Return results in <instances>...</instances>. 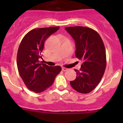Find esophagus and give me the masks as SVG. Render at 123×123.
I'll return each instance as SVG.
<instances>
[{
  "instance_id": "1",
  "label": "esophagus",
  "mask_w": 123,
  "mask_h": 123,
  "mask_svg": "<svg viewBox=\"0 0 123 123\" xmlns=\"http://www.w3.org/2000/svg\"><path fill=\"white\" fill-rule=\"evenodd\" d=\"M62 70H63V71H68V68H64V67H63V68H62Z\"/></svg>"
}]
</instances>
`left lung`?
<instances>
[{
  "instance_id": "1",
  "label": "left lung",
  "mask_w": 123,
  "mask_h": 123,
  "mask_svg": "<svg viewBox=\"0 0 123 123\" xmlns=\"http://www.w3.org/2000/svg\"><path fill=\"white\" fill-rule=\"evenodd\" d=\"M75 42L76 57L82 62L77 76L70 85L75 91L87 94L96 87L101 81L106 68L105 45L98 32L88 27L65 28Z\"/></svg>"
}]
</instances>
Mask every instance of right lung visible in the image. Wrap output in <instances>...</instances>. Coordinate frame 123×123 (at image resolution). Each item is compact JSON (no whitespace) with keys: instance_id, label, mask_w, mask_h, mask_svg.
<instances>
[{"instance_id":"add662e5","label":"right lung","mask_w":123,"mask_h":123,"mask_svg":"<svg viewBox=\"0 0 123 123\" xmlns=\"http://www.w3.org/2000/svg\"><path fill=\"white\" fill-rule=\"evenodd\" d=\"M59 28L49 27L32 29L25 36L19 44L17 62L18 72L26 86L36 93L50 87L62 70L60 66L49 67L39 62L45 40Z\"/></svg>"}]
</instances>
